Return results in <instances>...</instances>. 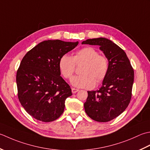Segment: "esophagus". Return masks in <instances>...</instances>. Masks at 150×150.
Wrapping results in <instances>:
<instances>
[{"label": "esophagus", "instance_id": "obj_1", "mask_svg": "<svg viewBox=\"0 0 150 150\" xmlns=\"http://www.w3.org/2000/svg\"><path fill=\"white\" fill-rule=\"evenodd\" d=\"M78 91H79V90H78V89H77V88H72V93L73 94H74V93H77Z\"/></svg>", "mask_w": 150, "mask_h": 150}]
</instances>
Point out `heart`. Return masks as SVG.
I'll return each instance as SVG.
<instances>
[{"mask_svg": "<svg viewBox=\"0 0 150 150\" xmlns=\"http://www.w3.org/2000/svg\"><path fill=\"white\" fill-rule=\"evenodd\" d=\"M83 63L81 68L82 74L72 79V84L78 88H92L97 83L102 82L109 71L108 58L99 54L93 47H87L78 50L73 56L64 54L59 61L61 74L65 79H71L75 72L76 64Z\"/></svg>", "mask_w": 150, "mask_h": 150, "instance_id": "obj_1", "label": "heart"}]
</instances>
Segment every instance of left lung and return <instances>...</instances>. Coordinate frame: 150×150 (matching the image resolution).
<instances>
[{"mask_svg":"<svg viewBox=\"0 0 150 150\" xmlns=\"http://www.w3.org/2000/svg\"><path fill=\"white\" fill-rule=\"evenodd\" d=\"M82 44L98 45L109 62V71L99 90L88 91L85 111L93 120L106 122L117 117L131 101L134 71L126 52L109 39H89Z\"/></svg>","mask_w":150,"mask_h":150,"instance_id":"obj_1","label":"left lung"}]
</instances>
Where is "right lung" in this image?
I'll return each mask as SVG.
<instances>
[{"instance_id": "obj_1", "label": "right lung", "mask_w": 150, "mask_h": 150, "mask_svg": "<svg viewBox=\"0 0 150 150\" xmlns=\"http://www.w3.org/2000/svg\"><path fill=\"white\" fill-rule=\"evenodd\" d=\"M78 41H44L28 51L17 70L18 98L32 117L45 122H52L64 111L71 88L59 69L63 55L72 50Z\"/></svg>"}]
</instances>
